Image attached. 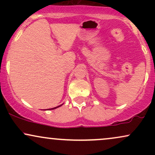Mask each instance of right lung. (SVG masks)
I'll use <instances>...</instances> for the list:
<instances>
[{"instance_id": "1", "label": "right lung", "mask_w": 155, "mask_h": 155, "mask_svg": "<svg viewBox=\"0 0 155 155\" xmlns=\"http://www.w3.org/2000/svg\"><path fill=\"white\" fill-rule=\"evenodd\" d=\"M62 105H60V106H57V107H54V108H49V109L48 110H51V109H55V108H58V107H60V106H61Z\"/></svg>"}]
</instances>
